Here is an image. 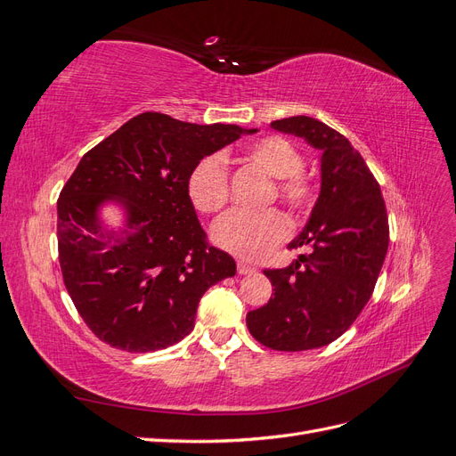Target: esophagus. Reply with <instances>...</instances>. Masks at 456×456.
I'll use <instances>...</instances> for the list:
<instances>
[{"label":"esophagus","instance_id":"esophagus-1","mask_svg":"<svg viewBox=\"0 0 456 456\" xmlns=\"http://www.w3.org/2000/svg\"><path fill=\"white\" fill-rule=\"evenodd\" d=\"M238 272H240L241 275H247V273L256 272V268L251 266V265H247V262H243V260H240V262H238Z\"/></svg>","mask_w":456,"mask_h":456}]
</instances>
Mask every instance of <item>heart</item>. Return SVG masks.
<instances>
[{"label":"heart","instance_id":"1","mask_svg":"<svg viewBox=\"0 0 456 456\" xmlns=\"http://www.w3.org/2000/svg\"><path fill=\"white\" fill-rule=\"evenodd\" d=\"M247 158L260 165L278 181V196L293 211L310 203L312 184L300 173L302 156L298 148L278 134L262 136L247 146ZM188 198L200 213H218L228 201V169L224 159L211 154L200 159L188 175ZM291 228L283 213L266 209L260 213L230 211L220 216L211 228L213 241L232 255L247 260L266 258Z\"/></svg>","mask_w":456,"mask_h":456}]
</instances>
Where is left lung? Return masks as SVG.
<instances>
[{
    "label": "left lung",
    "mask_w": 456,
    "mask_h": 456,
    "mask_svg": "<svg viewBox=\"0 0 456 456\" xmlns=\"http://www.w3.org/2000/svg\"><path fill=\"white\" fill-rule=\"evenodd\" d=\"M272 129L322 150V190L305 230L289 243L310 245L312 253L265 270L273 298L247 314V327L272 350H314L350 329L369 302L388 251V213L377 178L346 136L308 116L272 121Z\"/></svg>",
    "instance_id": "8db88e82"
}]
</instances>
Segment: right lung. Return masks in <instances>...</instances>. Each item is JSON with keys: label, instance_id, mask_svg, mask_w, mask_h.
Returning <instances> with one entry per match:
<instances>
[{"label": "right lung", "instance_id": "right-lung-1", "mask_svg": "<svg viewBox=\"0 0 456 456\" xmlns=\"http://www.w3.org/2000/svg\"><path fill=\"white\" fill-rule=\"evenodd\" d=\"M253 133L144 112L81 158L57 201L59 260L102 342L134 354L173 346L194 329L207 289L236 275V260L207 243L186 184L200 159ZM106 202L122 207L123 227L102 223Z\"/></svg>", "mask_w": 456, "mask_h": 456}]
</instances>
